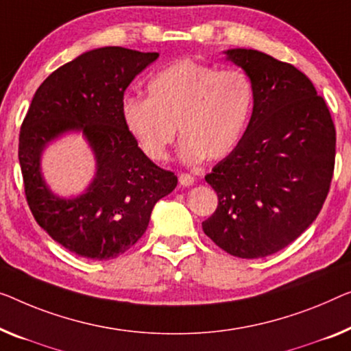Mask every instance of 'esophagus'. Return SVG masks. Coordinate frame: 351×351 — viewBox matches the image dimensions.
Listing matches in <instances>:
<instances>
[{
    "instance_id": "1",
    "label": "esophagus",
    "mask_w": 351,
    "mask_h": 351,
    "mask_svg": "<svg viewBox=\"0 0 351 351\" xmlns=\"http://www.w3.org/2000/svg\"><path fill=\"white\" fill-rule=\"evenodd\" d=\"M180 184L184 186V187H189L193 184V178L187 173H181L180 175Z\"/></svg>"
}]
</instances>
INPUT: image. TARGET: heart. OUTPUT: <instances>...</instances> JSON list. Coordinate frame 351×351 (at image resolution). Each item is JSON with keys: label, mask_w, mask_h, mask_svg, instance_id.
Segmentation results:
<instances>
[{"label": "heart", "mask_w": 351, "mask_h": 351, "mask_svg": "<svg viewBox=\"0 0 351 351\" xmlns=\"http://www.w3.org/2000/svg\"><path fill=\"white\" fill-rule=\"evenodd\" d=\"M148 99H125L123 123L146 158L162 162L176 138L186 164L222 159L241 142L254 110L247 74L192 60L173 62L148 82Z\"/></svg>", "instance_id": "heart-1"}]
</instances>
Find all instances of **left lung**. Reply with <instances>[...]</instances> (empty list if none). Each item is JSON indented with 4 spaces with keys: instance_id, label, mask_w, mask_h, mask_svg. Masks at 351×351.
I'll return each mask as SVG.
<instances>
[{
    "instance_id": "left-lung-1",
    "label": "left lung",
    "mask_w": 351,
    "mask_h": 351,
    "mask_svg": "<svg viewBox=\"0 0 351 351\" xmlns=\"http://www.w3.org/2000/svg\"><path fill=\"white\" fill-rule=\"evenodd\" d=\"M247 74L255 101L247 129L205 176L217 209L203 232L230 255L279 252L315 221L336 158V129L325 99L301 71L252 49L223 51Z\"/></svg>"
}]
</instances>
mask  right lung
<instances>
[{
	"label": "right lung",
	"instance_id": "1",
	"mask_svg": "<svg viewBox=\"0 0 351 351\" xmlns=\"http://www.w3.org/2000/svg\"><path fill=\"white\" fill-rule=\"evenodd\" d=\"M159 53L102 47L85 51L45 78L19 138L25 195L36 222L78 257L112 260L143 237L151 211L178 178L138 148L121 117L124 91ZM80 132L97 171L75 197L56 196L43 180L41 153L64 133Z\"/></svg>",
	"mask_w": 351,
	"mask_h": 351
}]
</instances>
